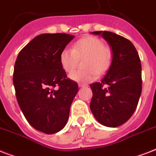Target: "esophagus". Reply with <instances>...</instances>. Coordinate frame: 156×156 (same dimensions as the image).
Segmentation results:
<instances>
[{"mask_svg":"<svg viewBox=\"0 0 156 156\" xmlns=\"http://www.w3.org/2000/svg\"><path fill=\"white\" fill-rule=\"evenodd\" d=\"M78 87H87V84H83V83H79V84H78Z\"/></svg>","mask_w":156,"mask_h":156,"instance_id":"esophagus-1","label":"esophagus"}]
</instances>
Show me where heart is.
Instances as JSON below:
<instances>
[{
	"label": "heart",
	"instance_id": "obj_1",
	"mask_svg": "<svg viewBox=\"0 0 156 156\" xmlns=\"http://www.w3.org/2000/svg\"><path fill=\"white\" fill-rule=\"evenodd\" d=\"M85 58L83 63L84 70H76L69 74L71 80L78 83H90L98 74H104L111 65L112 51L104 45L102 40L94 36L81 39L72 48H65L60 55V62L67 73L75 69L78 59Z\"/></svg>",
	"mask_w": 156,
	"mask_h": 156
}]
</instances>
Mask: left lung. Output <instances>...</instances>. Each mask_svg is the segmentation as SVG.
<instances>
[{
	"mask_svg": "<svg viewBox=\"0 0 156 156\" xmlns=\"http://www.w3.org/2000/svg\"><path fill=\"white\" fill-rule=\"evenodd\" d=\"M100 35L112 48L111 66L100 83L90 86L93 96L90 108L100 124L117 127L135 111L142 93V66L135 47L129 40L110 31Z\"/></svg>",
	"mask_w": 156,
	"mask_h": 156,
	"instance_id": "obj_1",
	"label": "left lung"
}]
</instances>
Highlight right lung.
Listing matches in <instances>:
<instances>
[{
	"mask_svg": "<svg viewBox=\"0 0 156 156\" xmlns=\"http://www.w3.org/2000/svg\"><path fill=\"white\" fill-rule=\"evenodd\" d=\"M74 36L41 34L18 53L13 69L16 97L23 115L35 129L48 134L61 130L78 91L67 78L60 55Z\"/></svg>",
	"mask_w": 156,
	"mask_h": 156,
	"instance_id": "add662e5",
	"label": "right lung"
}]
</instances>
